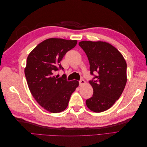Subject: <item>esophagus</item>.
Segmentation results:
<instances>
[{
    "mask_svg": "<svg viewBox=\"0 0 147 147\" xmlns=\"http://www.w3.org/2000/svg\"><path fill=\"white\" fill-rule=\"evenodd\" d=\"M86 83V82L84 80H80L79 81V84H80V86H83V84H84Z\"/></svg>",
    "mask_w": 147,
    "mask_h": 147,
    "instance_id": "34e87169",
    "label": "esophagus"
}]
</instances>
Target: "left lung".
I'll return each mask as SVG.
<instances>
[{"label": "left lung", "mask_w": 147, "mask_h": 147, "mask_svg": "<svg viewBox=\"0 0 147 147\" xmlns=\"http://www.w3.org/2000/svg\"><path fill=\"white\" fill-rule=\"evenodd\" d=\"M78 45L85 52L90 73H97L90 84L93 94L86 100L88 108L99 113L109 109L121 96L127 82L126 62L117 49L102 41H82Z\"/></svg>", "instance_id": "1"}]
</instances>
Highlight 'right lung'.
<instances>
[{"label":"right lung","mask_w":147,"mask_h":147,"mask_svg":"<svg viewBox=\"0 0 147 147\" xmlns=\"http://www.w3.org/2000/svg\"><path fill=\"white\" fill-rule=\"evenodd\" d=\"M77 40L48 38L40 43L28 56L24 74L29 90L38 104L51 113L64 111L70 97L79 83L67 81L65 75L57 78L54 75L62 59L68 51L76 46Z\"/></svg>","instance_id":"right-lung-1"}]
</instances>
